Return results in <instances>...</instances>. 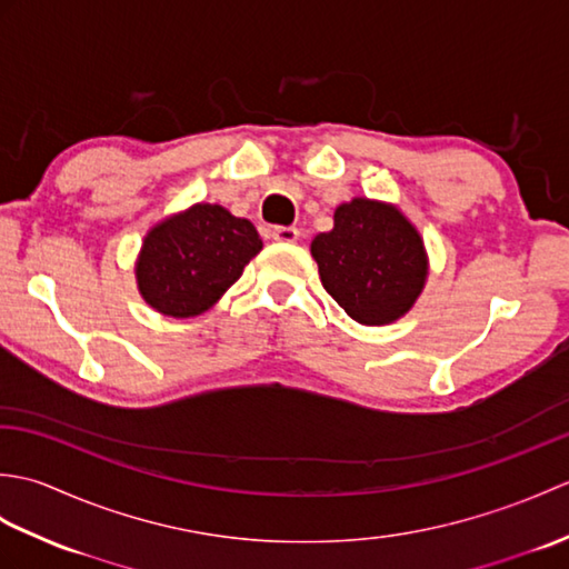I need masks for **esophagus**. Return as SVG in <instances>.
<instances>
[{"mask_svg":"<svg viewBox=\"0 0 569 569\" xmlns=\"http://www.w3.org/2000/svg\"><path fill=\"white\" fill-rule=\"evenodd\" d=\"M273 239L283 241V244H293V241H298V229L296 227H273Z\"/></svg>","mask_w":569,"mask_h":569,"instance_id":"34e87169","label":"esophagus"}]
</instances>
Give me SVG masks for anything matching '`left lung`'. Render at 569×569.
Instances as JSON below:
<instances>
[{
    "label": "left lung",
    "instance_id": "1",
    "mask_svg": "<svg viewBox=\"0 0 569 569\" xmlns=\"http://www.w3.org/2000/svg\"><path fill=\"white\" fill-rule=\"evenodd\" d=\"M320 281L359 325H391L416 306L428 281V251L416 224L391 202L352 198L335 227L310 244Z\"/></svg>",
    "mask_w": 569,
    "mask_h": 569
}]
</instances>
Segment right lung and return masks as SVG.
<instances>
[{"instance_id": "right-lung-1", "label": "right lung", "mask_w": 569, "mask_h": 569, "mask_svg": "<svg viewBox=\"0 0 569 569\" xmlns=\"http://www.w3.org/2000/svg\"><path fill=\"white\" fill-rule=\"evenodd\" d=\"M261 247L257 227L244 217L222 204L196 202L163 217L143 237L134 263L139 293L161 316H202Z\"/></svg>"}]
</instances>
